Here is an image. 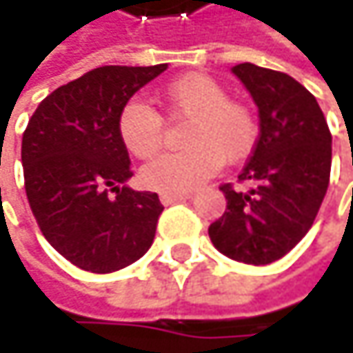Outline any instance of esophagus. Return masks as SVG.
<instances>
[{"label":"esophagus","instance_id":"obj_1","mask_svg":"<svg viewBox=\"0 0 353 353\" xmlns=\"http://www.w3.org/2000/svg\"><path fill=\"white\" fill-rule=\"evenodd\" d=\"M192 194L190 192H181V194H161V202L163 204H174V202H181V200H188Z\"/></svg>","mask_w":353,"mask_h":353}]
</instances>
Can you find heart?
<instances>
[{
	"label": "heart",
	"mask_w": 353,
	"mask_h": 353,
	"mask_svg": "<svg viewBox=\"0 0 353 353\" xmlns=\"http://www.w3.org/2000/svg\"><path fill=\"white\" fill-rule=\"evenodd\" d=\"M172 118L190 120L181 153H168L143 168L141 181L163 194L200 185L221 163L249 155L257 141V118L241 100L229 98L223 83L208 75H183L157 96ZM118 134L139 159H151L163 143V118L141 100H128L118 114Z\"/></svg>",
	"instance_id": "heart-1"
}]
</instances>
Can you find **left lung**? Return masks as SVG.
<instances>
[{
	"mask_svg": "<svg viewBox=\"0 0 353 353\" xmlns=\"http://www.w3.org/2000/svg\"><path fill=\"white\" fill-rule=\"evenodd\" d=\"M259 108V137L239 183H223L225 214L208 227L231 259L265 265L313 227L331 176V132L315 96L282 71L233 67Z\"/></svg>",
	"mask_w": 353,
	"mask_h": 353,
	"instance_id": "obj_1",
	"label": "left lung"
}]
</instances>
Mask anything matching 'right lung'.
<instances>
[{"mask_svg": "<svg viewBox=\"0 0 353 353\" xmlns=\"http://www.w3.org/2000/svg\"><path fill=\"white\" fill-rule=\"evenodd\" d=\"M165 69L98 67L48 94L24 130V188L40 233L85 272L122 270L155 239L163 204L124 185L132 170L118 114Z\"/></svg>", "mask_w": 353, "mask_h": 353, "instance_id": "right-lung-1", "label": "right lung"}]
</instances>
